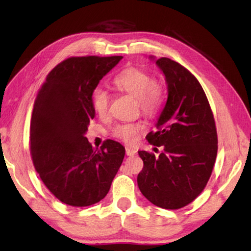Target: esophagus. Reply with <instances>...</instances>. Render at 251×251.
<instances>
[{
  "label": "esophagus",
  "mask_w": 251,
  "mask_h": 251,
  "mask_svg": "<svg viewBox=\"0 0 251 251\" xmlns=\"http://www.w3.org/2000/svg\"><path fill=\"white\" fill-rule=\"evenodd\" d=\"M136 153H137L136 149L126 147V154H127V155H128V156H134V155H136Z\"/></svg>",
  "instance_id": "esophagus-1"
}]
</instances>
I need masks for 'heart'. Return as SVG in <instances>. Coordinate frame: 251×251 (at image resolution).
<instances>
[{"instance_id":"heart-1","label":"heart","mask_w":251,"mask_h":251,"mask_svg":"<svg viewBox=\"0 0 251 251\" xmlns=\"http://www.w3.org/2000/svg\"><path fill=\"white\" fill-rule=\"evenodd\" d=\"M113 85L120 92L126 93L138 100L143 113L155 115L164 102V92L161 85L154 82L150 74L129 68L114 77ZM110 96L105 89L97 87L92 93V106L100 117L108 114ZM145 126L137 123H123L114 127L113 136L128 145L135 143Z\"/></svg>"}]
</instances>
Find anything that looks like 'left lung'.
Instances as JSON below:
<instances>
[{
	"label": "left lung",
	"mask_w": 251,
	"mask_h": 251,
	"mask_svg": "<svg viewBox=\"0 0 251 251\" xmlns=\"http://www.w3.org/2000/svg\"><path fill=\"white\" fill-rule=\"evenodd\" d=\"M155 60L154 56H149ZM167 85V101L147 136L164 152L138 151L143 168L137 178L143 196L165 209H179L204 190L214 168L218 138L214 115L200 82L169 58L155 60Z\"/></svg>",
	"instance_id": "8db88e82"
}]
</instances>
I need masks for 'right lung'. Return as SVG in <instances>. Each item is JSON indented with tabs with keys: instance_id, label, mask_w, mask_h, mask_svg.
<instances>
[{
	"instance_id": "right-lung-1",
	"label": "right lung",
	"mask_w": 251,
	"mask_h": 251,
	"mask_svg": "<svg viewBox=\"0 0 251 251\" xmlns=\"http://www.w3.org/2000/svg\"><path fill=\"white\" fill-rule=\"evenodd\" d=\"M122 56L72 57L46 76L34 101L30 150L46 188L60 201L90 206L108 194L125 156L120 142L94 149L86 138L96 112L92 93Z\"/></svg>"
}]
</instances>
